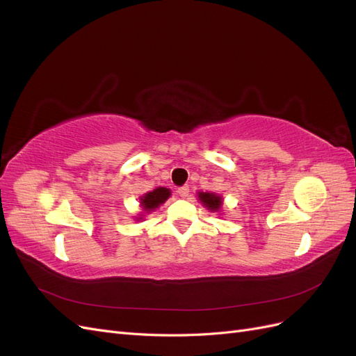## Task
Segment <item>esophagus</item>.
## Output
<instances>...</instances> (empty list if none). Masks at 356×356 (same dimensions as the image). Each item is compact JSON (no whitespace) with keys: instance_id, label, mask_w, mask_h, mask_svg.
<instances>
[{"instance_id":"34e87169","label":"esophagus","mask_w":356,"mask_h":356,"mask_svg":"<svg viewBox=\"0 0 356 356\" xmlns=\"http://www.w3.org/2000/svg\"><path fill=\"white\" fill-rule=\"evenodd\" d=\"M177 193H178V196H179V197H182V199H186V197L188 196V193H190V188H188V186H182V187H179V188L177 190Z\"/></svg>"}]
</instances>
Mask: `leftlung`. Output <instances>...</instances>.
Segmentation results:
<instances>
[{
	"label": "left lung",
	"mask_w": 356,
	"mask_h": 356,
	"mask_svg": "<svg viewBox=\"0 0 356 356\" xmlns=\"http://www.w3.org/2000/svg\"><path fill=\"white\" fill-rule=\"evenodd\" d=\"M197 197H199V200H200V203L203 204V207L207 208L209 212H221L222 197L220 195H217V193L197 191Z\"/></svg>",
	"instance_id": "obj_1"
}]
</instances>
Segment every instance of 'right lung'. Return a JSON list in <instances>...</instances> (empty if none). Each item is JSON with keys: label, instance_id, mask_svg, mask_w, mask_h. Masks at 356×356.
Returning <instances> with one entry per match:
<instances>
[{"label": "right lung", "instance_id": "obj_1", "mask_svg": "<svg viewBox=\"0 0 356 356\" xmlns=\"http://www.w3.org/2000/svg\"><path fill=\"white\" fill-rule=\"evenodd\" d=\"M169 197H170V190L166 187H157L153 191L145 193L144 196L139 197V207L143 208V212L138 215L136 221H144L143 218L147 213H152L153 211L160 208V204H163Z\"/></svg>", "mask_w": 356, "mask_h": 356}]
</instances>
